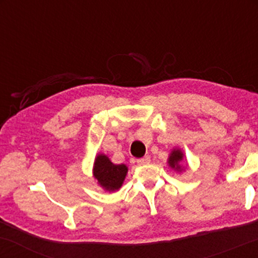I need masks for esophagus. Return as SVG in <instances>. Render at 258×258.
<instances>
[{"label": "esophagus", "instance_id": "34e87169", "mask_svg": "<svg viewBox=\"0 0 258 258\" xmlns=\"http://www.w3.org/2000/svg\"><path fill=\"white\" fill-rule=\"evenodd\" d=\"M149 162H150V156L149 155H146L144 158L137 160L138 165H146V164H149Z\"/></svg>", "mask_w": 258, "mask_h": 258}]
</instances>
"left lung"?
<instances>
[{"label":"left lung","instance_id":"8db88e82","mask_svg":"<svg viewBox=\"0 0 258 258\" xmlns=\"http://www.w3.org/2000/svg\"><path fill=\"white\" fill-rule=\"evenodd\" d=\"M183 160H184V154H183L182 149H179V148H173V149L171 150L170 155H168L167 164L168 166L176 171V172H183L186 168V164L184 166H182Z\"/></svg>","mask_w":258,"mask_h":258}]
</instances>
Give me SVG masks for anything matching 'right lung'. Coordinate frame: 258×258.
<instances>
[{"mask_svg": "<svg viewBox=\"0 0 258 258\" xmlns=\"http://www.w3.org/2000/svg\"><path fill=\"white\" fill-rule=\"evenodd\" d=\"M128 167L114 164L105 154H97L93 164V177L105 191H116L122 186Z\"/></svg>", "mask_w": 258, "mask_h": 258, "instance_id": "right-lung-1", "label": "right lung"}]
</instances>
